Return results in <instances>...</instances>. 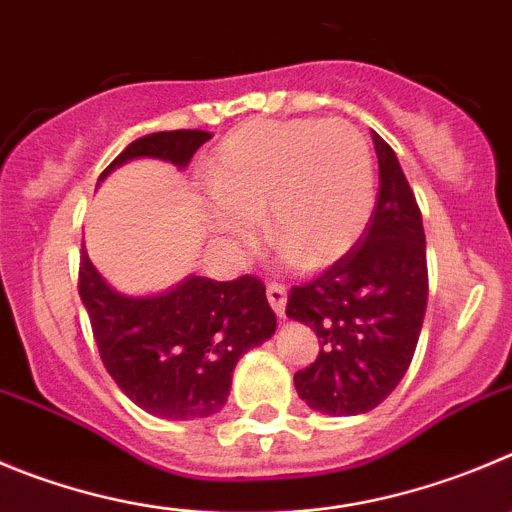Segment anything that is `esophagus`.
I'll return each mask as SVG.
<instances>
[{"mask_svg": "<svg viewBox=\"0 0 512 512\" xmlns=\"http://www.w3.org/2000/svg\"><path fill=\"white\" fill-rule=\"evenodd\" d=\"M267 300H270V308L283 318L285 315V303H288V288L278 283L267 285Z\"/></svg>", "mask_w": 512, "mask_h": 512, "instance_id": "1", "label": "esophagus"}]
</instances>
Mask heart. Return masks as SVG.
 I'll list each match as a JSON object with an SVG mask.
<instances>
[{
    "label": "heart",
    "instance_id": "1",
    "mask_svg": "<svg viewBox=\"0 0 512 512\" xmlns=\"http://www.w3.org/2000/svg\"><path fill=\"white\" fill-rule=\"evenodd\" d=\"M209 232L234 255L267 232L305 267L341 260L374 209V159L341 118L250 121L219 141L204 169Z\"/></svg>",
    "mask_w": 512,
    "mask_h": 512
}]
</instances>
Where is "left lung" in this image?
Instances as JSON below:
<instances>
[{
	"label": "left lung",
	"instance_id": "1",
	"mask_svg": "<svg viewBox=\"0 0 512 512\" xmlns=\"http://www.w3.org/2000/svg\"><path fill=\"white\" fill-rule=\"evenodd\" d=\"M379 197L361 240L321 278L288 295L290 321L318 336L321 353L295 374L313 412L356 417L399 386L412 364L427 310L422 212L394 148L371 131Z\"/></svg>",
	"mask_w": 512,
	"mask_h": 512
}]
</instances>
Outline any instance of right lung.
<instances>
[{"mask_svg":"<svg viewBox=\"0 0 512 512\" xmlns=\"http://www.w3.org/2000/svg\"><path fill=\"white\" fill-rule=\"evenodd\" d=\"M209 138L207 131L148 133L123 148L98 184L138 159L186 169ZM78 290L118 389L143 412L174 422L217 414L227 404L237 361L278 328L265 285L252 275L227 283L186 275L161 293L128 295L95 270L83 247Z\"/></svg>","mask_w":512,"mask_h":512,"instance_id":"1","label":"right lung"}]
</instances>
